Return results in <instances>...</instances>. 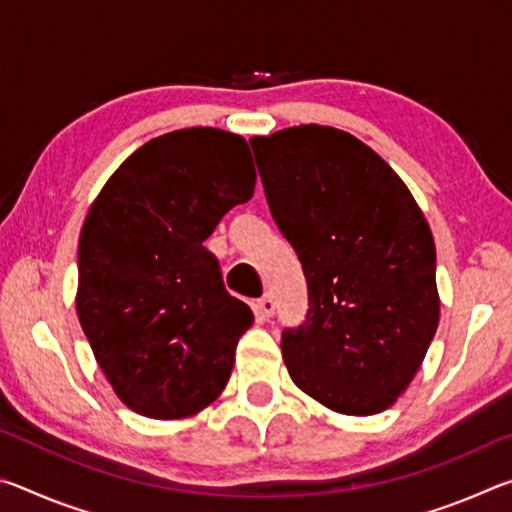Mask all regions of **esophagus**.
Wrapping results in <instances>:
<instances>
[{
	"label": "esophagus",
	"mask_w": 512,
	"mask_h": 512,
	"mask_svg": "<svg viewBox=\"0 0 512 512\" xmlns=\"http://www.w3.org/2000/svg\"><path fill=\"white\" fill-rule=\"evenodd\" d=\"M255 309H257V314L262 316V318H271L275 314V300H273V296H268V293H266V296L259 298Z\"/></svg>",
	"instance_id": "34e87169"
}]
</instances>
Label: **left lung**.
<instances>
[{"instance_id":"left-lung-1","label":"left lung","mask_w":512,"mask_h":512,"mask_svg":"<svg viewBox=\"0 0 512 512\" xmlns=\"http://www.w3.org/2000/svg\"><path fill=\"white\" fill-rule=\"evenodd\" d=\"M250 146L307 277L305 323L282 334L293 384L336 413L386 411L440 320L427 219L391 164L339 128L293 126Z\"/></svg>"}]
</instances>
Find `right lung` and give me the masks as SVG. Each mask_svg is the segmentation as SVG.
Here are the masks:
<instances>
[{
    "mask_svg": "<svg viewBox=\"0 0 512 512\" xmlns=\"http://www.w3.org/2000/svg\"><path fill=\"white\" fill-rule=\"evenodd\" d=\"M241 135L183 128L153 137L94 198L79 239L76 314L128 409L189 418L228 384L253 311L223 287L203 246L255 192Z\"/></svg>",
    "mask_w": 512,
    "mask_h": 512,
    "instance_id": "obj_1",
    "label": "right lung"
}]
</instances>
